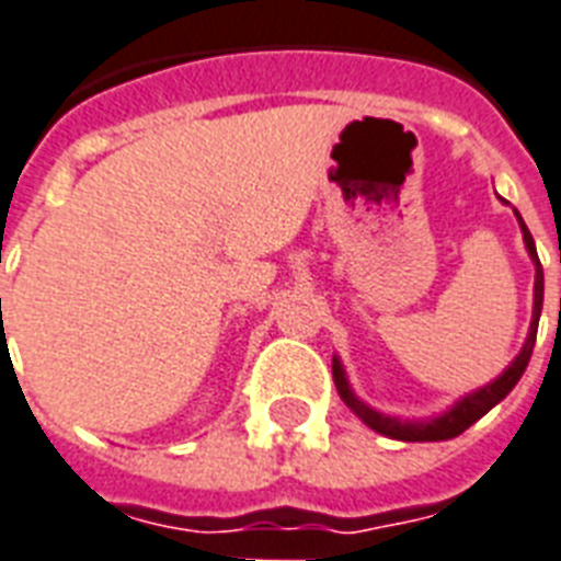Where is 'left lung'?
I'll return each mask as SVG.
<instances>
[{
	"label": "left lung",
	"instance_id": "8db88e82",
	"mask_svg": "<svg viewBox=\"0 0 561 561\" xmlns=\"http://www.w3.org/2000/svg\"><path fill=\"white\" fill-rule=\"evenodd\" d=\"M515 219H518V228H522L524 237V249L530 254L533 266H536V284H533V318H530V330H527V339H524L522 351L518 356L504 367V374L495 376L492 382H486L478 391L466 393L460 397L455 405H449L443 414L437 416H425V420H405V416H391L385 411H376V408L367 405L365 400H358L356 391H353L351 379H347V370H344L342 358L333 356V382L339 397L344 400V405L351 408L353 414L374 432L391 437V440L402 443H434V440H451L463 434L472 423H478L486 411L499 405L510 391H513L522 374L527 370V362L533 356V344H536V330H539V316H541V301H545V272H541L539 254H536V243H533V234L524 226L522 214L515 210Z\"/></svg>",
	"mask_w": 561,
	"mask_h": 561
}]
</instances>
